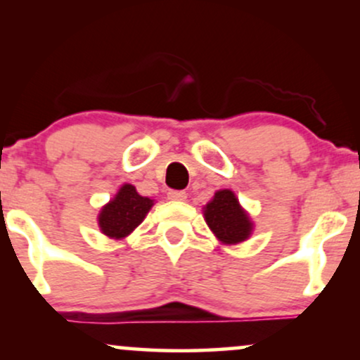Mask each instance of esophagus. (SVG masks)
<instances>
[{
  "label": "esophagus",
  "mask_w": 360,
  "mask_h": 360,
  "mask_svg": "<svg viewBox=\"0 0 360 360\" xmlns=\"http://www.w3.org/2000/svg\"><path fill=\"white\" fill-rule=\"evenodd\" d=\"M167 198L172 201H184L186 198H188V194L184 191H174V189H172V191L167 193Z\"/></svg>",
  "instance_id": "obj_1"
}]
</instances>
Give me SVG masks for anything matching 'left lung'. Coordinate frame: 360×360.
Masks as SVG:
<instances>
[{
  "label": "left lung",
  "mask_w": 360,
  "mask_h": 360,
  "mask_svg": "<svg viewBox=\"0 0 360 360\" xmlns=\"http://www.w3.org/2000/svg\"><path fill=\"white\" fill-rule=\"evenodd\" d=\"M203 217L214 237L223 245H237L249 240L254 233V221L242 208L232 189H220L203 206Z\"/></svg>",
  "instance_id": "8db88e82"
}]
</instances>
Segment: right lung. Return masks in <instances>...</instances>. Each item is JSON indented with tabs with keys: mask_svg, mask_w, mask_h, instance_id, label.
<instances>
[{
	"mask_svg": "<svg viewBox=\"0 0 360 360\" xmlns=\"http://www.w3.org/2000/svg\"><path fill=\"white\" fill-rule=\"evenodd\" d=\"M154 203L155 200L139 194L134 184H122L98 213L100 232L113 240H123L143 221Z\"/></svg>",
	"mask_w": 360,
	"mask_h": 360,
	"instance_id": "obj_1",
	"label": "right lung"
}]
</instances>
